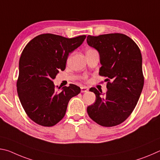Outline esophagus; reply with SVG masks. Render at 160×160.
<instances>
[{
    "mask_svg": "<svg viewBox=\"0 0 160 160\" xmlns=\"http://www.w3.org/2000/svg\"><path fill=\"white\" fill-rule=\"evenodd\" d=\"M88 91V88L87 87H82L81 88V92H86Z\"/></svg>",
    "mask_w": 160,
    "mask_h": 160,
    "instance_id": "esophagus-1",
    "label": "esophagus"
}]
</instances>
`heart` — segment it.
Segmentation results:
<instances>
[{
    "label": "heart",
    "mask_w": 160,
    "mask_h": 160,
    "mask_svg": "<svg viewBox=\"0 0 160 160\" xmlns=\"http://www.w3.org/2000/svg\"><path fill=\"white\" fill-rule=\"evenodd\" d=\"M89 50H94V49H89Z\"/></svg>",
    "instance_id": "b5f03b06"
}]
</instances>
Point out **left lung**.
<instances>
[{
  "mask_svg": "<svg viewBox=\"0 0 160 160\" xmlns=\"http://www.w3.org/2000/svg\"><path fill=\"white\" fill-rule=\"evenodd\" d=\"M87 42L98 51L102 64L99 74L107 78L108 90L102 97L101 91L90 89L96 100L88 107V113L100 126H117L131 114L142 92L144 76L140 50L133 40L120 33L88 35Z\"/></svg>",
  "mask_w": 160,
  "mask_h": 160,
  "instance_id": "8db88e82",
  "label": "left lung"
}]
</instances>
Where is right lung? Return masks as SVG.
I'll return each mask as SVG.
<instances>
[{
	"label": "right lung",
	"instance_id": "add662e5",
	"mask_svg": "<svg viewBox=\"0 0 160 160\" xmlns=\"http://www.w3.org/2000/svg\"><path fill=\"white\" fill-rule=\"evenodd\" d=\"M85 38V35L68 39L43 34L32 39L23 49L17 90L22 106L34 122L47 127L56 125L66 114L70 99L80 92V88L73 84L58 92L53 80L59 70L66 68L69 53Z\"/></svg>",
	"mask_w": 160,
	"mask_h": 160
}]
</instances>
